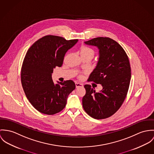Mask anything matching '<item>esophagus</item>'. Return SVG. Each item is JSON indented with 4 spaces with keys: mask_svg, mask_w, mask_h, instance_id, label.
<instances>
[{
    "mask_svg": "<svg viewBox=\"0 0 154 154\" xmlns=\"http://www.w3.org/2000/svg\"><path fill=\"white\" fill-rule=\"evenodd\" d=\"M75 87H76V88H78V87H83V84H82V83L76 82V83H75Z\"/></svg>",
    "mask_w": 154,
    "mask_h": 154,
    "instance_id": "obj_1",
    "label": "esophagus"
}]
</instances>
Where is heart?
<instances>
[{
  "label": "heart",
  "mask_w": 154,
  "mask_h": 154,
  "mask_svg": "<svg viewBox=\"0 0 154 154\" xmlns=\"http://www.w3.org/2000/svg\"><path fill=\"white\" fill-rule=\"evenodd\" d=\"M80 54L82 55H91L93 57L94 55V50L85 45H82L80 48Z\"/></svg>",
  "instance_id": "1"
}]
</instances>
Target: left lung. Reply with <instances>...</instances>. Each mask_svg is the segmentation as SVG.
I'll return each instance as SVG.
<instances>
[{"mask_svg": "<svg viewBox=\"0 0 154 154\" xmlns=\"http://www.w3.org/2000/svg\"><path fill=\"white\" fill-rule=\"evenodd\" d=\"M85 44L97 47L100 54L87 81L100 84L103 89L96 92L90 85H85L83 107L91 118L106 119L119 109L127 96L131 77L129 58L121 45L109 37L95 38Z\"/></svg>", "mask_w": 154, "mask_h": 154, "instance_id": "1", "label": "left lung"}]
</instances>
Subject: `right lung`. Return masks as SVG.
<instances>
[{"label":"right lung","mask_w":154,"mask_h":154,"mask_svg":"<svg viewBox=\"0 0 154 154\" xmlns=\"http://www.w3.org/2000/svg\"><path fill=\"white\" fill-rule=\"evenodd\" d=\"M78 39L48 35L37 40L26 52L21 68V83L31 104L41 113L53 115L66 107L75 85L69 80L55 85L53 69L61 67L66 52Z\"/></svg>","instance_id":"obj_1"}]
</instances>
